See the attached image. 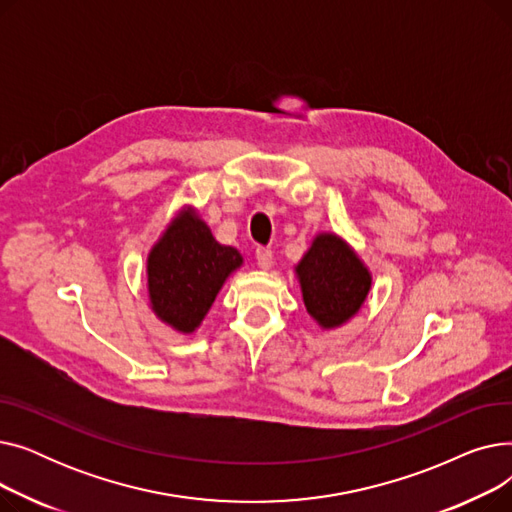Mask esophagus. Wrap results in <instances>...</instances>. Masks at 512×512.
Instances as JSON below:
<instances>
[{
    "label": "esophagus",
    "mask_w": 512,
    "mask_h": 512,
    "mask_svg": "<svg viewBox=\"0 0 512 512\" xmlns=\"http://www.w3.org/2000/svg\"><path fill=\"white\" fill-rule=\"evenodd\" d=\"M255 259H257L259 270H270L272 263H274V255H272V251H270V249H265V247H259V249L255 251Z\"/></svg>",
    "instance_id": "esophagus-1"
}]
</instances>
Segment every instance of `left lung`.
<instances>
[{"label":"left lung","instance_id":"1","mask_svg":"<svg viewBox=\"0 0 512 512\" xmlns=\"http://www.w3.org/2000/svg\"><path fill=\"white\" fill-rule=\"evenodd\" d=\"M303 303L315 324L336 330L348 324L365 305L371 272L357 251L336 232H317L311 247L294 265Z\"/></svg>","mask_w":512,"mask_h":512}]
</instances>
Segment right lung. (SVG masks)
Returning a JSON list of instances; mask_svg holds the SVG:
<instances>
[{"instance_id":"obj_1","label":"right lung","mask_w":512,"mask_h":512,"mask_svg":"<svg viewBox=\"0 0 512 512\" xmlns=\"http://www.w3.org/2000/svg\"><path fill=\"white\" fill-rule=\"evenodd\" d=\"M245 259L220 245L193 205H182L147 253L149 309L161 324L193 334Z\"/></svg>"}]
</instances>
